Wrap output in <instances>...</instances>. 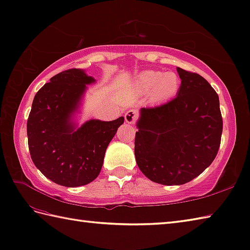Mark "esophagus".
Here are the masks:
<instances>
[{"label": "esophagus", "instance_id": "esophagus-1", "mask_svg": "<svg viewBox=\"0 0 250 250\" xmlns=\"http://www.w3.org/2000/svg\"><path fill=\"white\" fill-rule=\"evenodd\" d=\"M137 118H138V113L135 110H128L125 113V121L128 124H134Z\"/></svg>", "mask_w": 250, "mask_h": 250}]
</instances>
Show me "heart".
<instances>
[{"instance_id":"obj_1","label":"heart","mask_w":250,"mask_h":250,"mask_svg":"<svg viewBox=\"0 0 250 250\" xmlns=\"http://www.w3.org/2000/svg\"><path fill=\"white\" fill-rule=\"evenodd\" d=\"M136 84L141 93L152 89V98L154 100H166L176 95L180 81L174 72L163 73L160 71L147 70L138 75Z\"/></svg>"}]
</instances>
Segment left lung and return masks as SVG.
Returning <instances> with one entry per match:
<instances>
[{"label": "left lung", "instance_id": "left-lung-1", "mask_svg": "<svg viewBox=\"0 0 250 250\" xmlns=\"http://www.w3.org/2000/svg\"><path fill=\"white\" fill-rule=\"evenodd\" d=\"M179 91L166 104L142 108L135 137L137 165L165 186L194 179L217 156L222 135L219 97L200 74L177 68Z\"/></svg>", "mask_w": 250, "mask_h": 250}]
</instances>
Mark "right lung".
Masks as SVG:
<instances>
[{"label": "right lung", "mask_w": 250, "mask_h": 250, "mask_svg": "<svg viewBox=\"0 0 250 250\" xmlns=\"http://www.w3.org/2000/svg\"><path fill=\"white\" fill-rule=\"evenodd\" d=\"M95 79L81 69L56 74L34 96L27 122L31 159L42 174L57 185L85 186L98 177L104 153L124 118L90 120L80 128L71 122L86 85Z\"/></svg>", "instance_id": "right-lung-1"}]
</instances>
